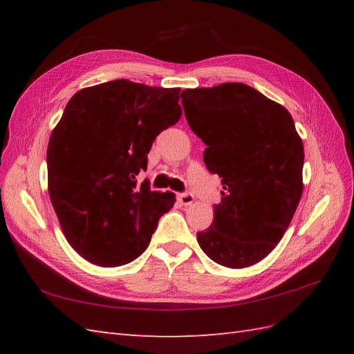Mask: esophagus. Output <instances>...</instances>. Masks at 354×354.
<instances>
[{
	"instance_id": "esophagus-1",
	"label": "esophagus",
	"mask_w": 354,
	"mask_h": 354,
	"mask_svg": "<svg viewBox=\"0 0 354 354\" xmlns=\"http://www.w3.org/2000/svg\"><path fill=\"white\" fill-rule=\"evenodd\" d=\"M178 201L181 202L183 205H190V204H193L194 196H193V193H189V192L179 193V194H178Z\"/></svg>"
}]
</instances>
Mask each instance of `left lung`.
I'll return each instance as SVG.
<instances>
[{
	"instance_id": "obj_1",
	"label": "left lung",
	"mask_w": 354,
	"mask_h": 354,
	"mask_svg": "<svg viewBox=\"0 0 354 354\" xmlns=\"http://www.w3.org/2000/svg\"><path fill=\"white\" fill-rule=\"evenodd\" d=\"M184 114L222 178L209 228L198 243L227 268L263 260L288 230L303 193V141L288 109L245 84L184 89Z\"/></svg>"
}]
</instances>
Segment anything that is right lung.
<instances>
[{"mask_svg": "<svg viewBox=\"0 0 354 354\" xmlns=\"http://www.w3.org/2000/svg\"><path fill=\"white\" fill-rule=\"evenodd\" d=\"M179 88L117 79L80 89L66 103L48 150V193L70 245L103 268L131 263L146 250L175 194L150 190L155 138L181 118Z\"/></svg>", "mask_w": 354, "mask_h": 354, "instance_id": "add662e5", "label": "right lung"}]
</instances>
